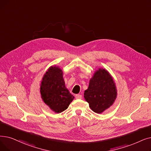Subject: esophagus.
<instances>
[{
	"instance_id": "esophagus-1",
	"label": "esophagus",
	"mask_w": 151,
	"mask_h": 151,
	"mask_svg": "<svg viewBox=\"0 0 151 151\" xmlns=\"http://www.w3.org/2000/svg\"><path fill=\"white\" fill-rule=\"evenodd\" d=\"M75 97H76V99H81V97H82V96L81 95V94H76V96H75Z\"/></svg>"
}]
</instances>
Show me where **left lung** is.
I'll return each mask as SVG.
<instances>
[{
    "instance_id": "left-lung-1",
    "label": "left lung",
    "mask_w": 151,
    "mask_h": 151,
    "mask_svg": "<svg viewBox=\"0 0 151 151\" xmlns=\"http://www.w3.org/2000/svg\"><path fill=\"white\" fill-rule=\"evenodd\" d=\"M116 89L112 77L105 69L97 70L91 78L84 97L93 112L101 114L114 104Z\"/></svg>"
}]
</instances>
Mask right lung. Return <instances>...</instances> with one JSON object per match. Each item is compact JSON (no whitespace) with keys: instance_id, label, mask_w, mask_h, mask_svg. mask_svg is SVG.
Listing matches in <instances>:
<instances>
[{"instance_id":"add662e5","label":"right lung","mask_w":151,"mask_h":151,"mask_svg":"<svg viewBox=\"0 0 151 151\" xmlns=\"http://www.w3.org/2000/svg\"><path fill=\"white\" fill-rule=\"evenodd\" d=\"M40 92L44 103L55 113L66 110L74 99L65 87L62 70L56 66L50 67L44 75Z\"/></svg>"}]
</instances>
